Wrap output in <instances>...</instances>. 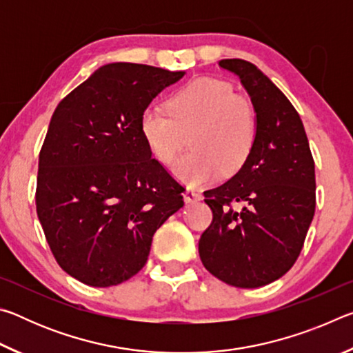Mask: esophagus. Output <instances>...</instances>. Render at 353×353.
Wrapping results in <instances>:
<instances>
[{
	"label": "esophagus",
	"instance_id": "34e87169",
	"mask_svg": "<svg viewBox=\"0 0 353 353\" xmlns=\"http://www.w3.org/2000/svg\"><path fill=\"white\" fill-rule=\"evenodd\" d=\"M183 199H185V202H198V201H201V194L196 193L194 190H187L183 193Z\"/></svg>",
	"mask_w": 353,
	"mask_h": 353
}]
</instances>
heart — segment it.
I'll use <instances>...</instances> for the list:
<instances>
[{
  "mask_svg": "<svg viewBox=\"0 0 353 353\" xmlns=\"http://www.w3.org/2000/svg\"><path fill=\"white\" fill-rule=\"evenodd\" d=\"M140 130L160 163L171 165L190 143L193 149L174 165L182 182L201 185L221 171L241 168L256 140V113L250 101L234 93L230 83L196 79L168 101V112L149 105L140 117Z\"/></svg>",
  "mask_w": 353,
  "mask_h": 353,
  "instance_id": "heart-1",
  "label": "heart"
}]
</instances>
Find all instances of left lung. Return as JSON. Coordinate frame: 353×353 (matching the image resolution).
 Returning <instances> with one entry per match:
<instances>
[{
    "label": "left lung",
    "instance_id": "left-lung-1",
    "mask_svg": "<svg viewBox=\"0 0 353 353\" xmlns=\"http://www.w3.org/2000/svg\"><path fill=\"white\" fill-rule=\"evenodd\" d=\"M256 113V140L246 163L204 191L213 219L199 240L205 270L224 283L259 288L283 276L303 248L316 207L314 160L302 119L254 63L224 59Z\"/></svg>",
    "mask_w": 353,
    "mask_h": 353
}]
</instances>
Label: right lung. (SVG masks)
I'll list each match as a JSON object with an SVG mask.
<instances>
[{
  "label": "right lung",
  "mask_w": 353,
  "mask_h": 353,
  "mask_svg": "<svg viewBox=\"0 0 353 353\" xmlns=\"http://www.w3.org/2000/svg\"><path fill=\"white\" fill-rule=\"evenodd\" d=\"M183 71L109 63L52 113L39 155L35 207L52 255L79 282L113 286L146 265L155 230L183 187L151 157L140 117Z\"/></svg>",
  "instance_id": "1"
}]
</instances>
